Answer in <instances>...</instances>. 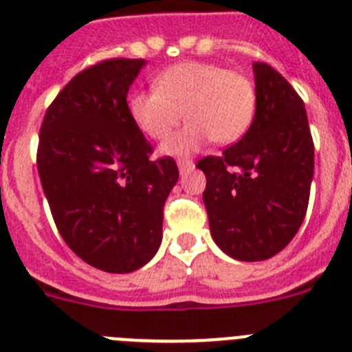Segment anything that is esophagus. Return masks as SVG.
<instances>
[{"label": "esophagus", "mask_w": 352, "mask_h": 352, "mask_svg": "<svg viewBox=\"0 0 352 352\" xmlns=\"http://www.w3.org/2000/svg\"><path fill=\"white\" fill-rule=\"evenodd\" d=\"M178 167H179V173L186 174V173H188V170L194 169V162H192L190 158H179V160H178Z\"/></svg>", "instance_id": "1"}]
</instances>
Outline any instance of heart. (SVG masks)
Here are the masks:
<instances>
[{
    "instance_id": "1",
    "label": "heart",
    "mask_w": 352,
    "mask_h": 352,
    "mask_svg": "<svg viewBox=\"0 0 352 352\" xmlns=\"http://www.w3.org/2000/svg\"><path fill=\"white\" fill-rule=\"evenodd\" d=\"M155 89L135 91L130 114L144 135L166 141L179 125L185 129L162 146L166 155H188L213 139L232 144L243 138L256 114L257 96L250 79L204 61H183L155 77Z\"/></svg>"
}]
</instances>
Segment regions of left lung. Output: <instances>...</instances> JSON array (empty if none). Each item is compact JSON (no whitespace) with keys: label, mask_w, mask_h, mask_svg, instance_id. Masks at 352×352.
<instances>
[{"label":"left lung","mask_w":352,"mask_h":352,"mask_svg":"<svg viewBox=\"0 0 352 352\" xmlns=\"http://www.w3.org/2000/svg\"><path fill=\"white\" fill-rule=\"evenodd\" d=\"M256 114L220 157L197 167L214 243L238 261H264L300 229L314 178V142L305 104L273 67L254 63Z\"/></svg>","instance_id":"obj_1"}]
</instances>
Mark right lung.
Segmentation results:
<instances>
[{"label":"right lung","instance_id":"obj_1","mask_svg":"<svg viewBox=\"0 0 352 352\" xmlns=\"http://www.w3.org/2000/svg\"><path fill=\"white\" fill-rule=\"evenodd\" d=\"M144 60H107L77 74L40 129L43 194L65 243L107 273L142 268L162 243L164 204L178 182L170 157L151 146L126 96Z\"/></svg>","mask_w":352,"mask_h":352}]
</instances>
